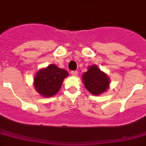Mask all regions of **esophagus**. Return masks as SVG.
<instances>
[{
    "instance_id": "esophagus-1",
    "label": "esophagus",
    "mask_w": 146,
    "mask_h": 146,
    "mask_svg": "<svg viewBox=\"0 0 146 146\" xmlns=\"http://www.w3.org/2000/svg\"><path fill=\"white\" fill-rule=\"evenodd\" d=\"M71 74H72V76H76L77 75H78V72H77V71H72Z\"/></svg>"
}]
</instances>
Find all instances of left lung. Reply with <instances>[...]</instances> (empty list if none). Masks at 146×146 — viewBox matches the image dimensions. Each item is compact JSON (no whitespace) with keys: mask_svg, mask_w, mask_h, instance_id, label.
Listing matches in <instances>:
<instances>
[{"mask_svg":"<svg viewBox=\"0 0 146 146\" xmlns=\"http://www.w3.org/2000/svg\"><path fill=\"white\" fill-rule=\"evenodd\" d=\"M82 78L84 87L93 96L103 94L110 87V77L96 64L89 66Z\"/></svg>","mask_w":146,"mask_h":146,"instance_id":"obj_1","label":"left lung"}]
</instances>
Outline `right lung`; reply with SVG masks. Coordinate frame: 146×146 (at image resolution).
Here are the masks:
<instances>
[{"mask_svg":"<svg viewBox=\"0 0 146 146\" xmlns=\"http://www.w3.org/2000/svg\"><path fill=\"white\" fill-rule=\"evenodd\" d=\"M68 76L67 70L51 64L36 72L34 78V87L40 96L52 97L59 92L63 81Z\"/></svg>","mask_w":146,"mask_h":146,"instance_id":"obj_1","label":"right lung"}]
</instances>
